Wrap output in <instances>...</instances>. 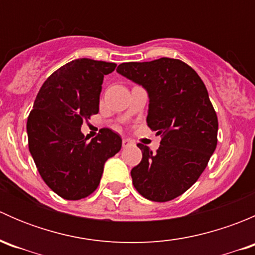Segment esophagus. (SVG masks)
Returning a JSON list of instances; mask_svg holds the SVG:
<instances>
[{
	"instance_id": "1",
	"label": "esophagus",
	"mask_w": 255,
	"mask_h": 255,
	"mask_svg": "<svg viewBox=\"0 0 255 255\" xmlns=\"http://www.w3.org/2000/svg\"><path fill=\"white\" fill-rule=\"evenodd\" d=\"M130 144H132V142H130L129 139H127V138H123V139H122V145H123V148H127V146H129Z\"/></svg>"
}]
</instances>
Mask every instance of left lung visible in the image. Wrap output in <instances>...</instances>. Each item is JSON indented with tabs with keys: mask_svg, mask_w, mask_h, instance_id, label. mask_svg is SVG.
Returning a JSON list of instances; mask_svg holds the SVG:
<instances>
[{
	"mask_svg": "<svg viewBox=\"0 0 255 255\" xmlns=\"http://www.w3.org/2000/svg\"><path fill=\"white\" fill-rule=\"evenodd\" d=\"M117 73L148 91L146 123L161 135L155 153L137 144L143 156L130 171L133 185L150 201H170L197 181L217 145L218 120L206 86L179 59L122 63Z\"/></svg>",
	"mask_w": 255,
	"mask_h": 255,
	"instance_id": "obj_1",
	"label": "left lung"
}]
</instances>
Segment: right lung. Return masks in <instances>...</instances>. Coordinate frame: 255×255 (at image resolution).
Wrapping results in <instances>:
<instances>
[{
	"label": "right lung",
	"mask_w": 255,
	"mask_h": 255,
	"mask_svg": "<svg viewBox=\"0 0 255 255\" xmlns=\"http://www.w3.org/2000/svg\"><path fill=\"white\" fill-rule=\"evenodd\" d=\"M115 63L82 58L54 71L40 87L28 116V146L45 184L65 200H80L97 189L106 160L122 139L109 128L87 142L81 125L99 113L104 76Z\"/></svg>",
	"instance_id": "right-lung-1"
}]
</instances>
